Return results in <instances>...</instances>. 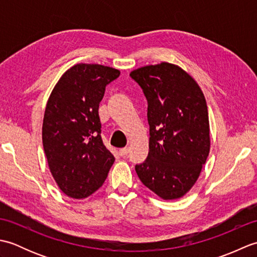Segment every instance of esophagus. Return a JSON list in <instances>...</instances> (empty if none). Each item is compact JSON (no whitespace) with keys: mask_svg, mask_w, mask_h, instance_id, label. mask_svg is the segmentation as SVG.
Returning <instances> with one entry per match:
<instances>
[{"mask_svg":"<svg viewBox=\"0 0 257 257\" xmlns=\"http://www.w3.org/2000/svg\"><path fill=\"white\" fill-rule=\"evenodd\" d=\"M128 152H129V147H124V148L119 150V155L121 157H125L128 155Z\"/></svg>","mask_w":257,"mask_h":257,"instance_id":"34e87169","label":"esophagus"}]
</instances>
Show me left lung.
I'll return each mask as SVG.
<instances>
[{
	"label": "left lung",
	"mask_w": 257,
	"mask_h": 257,
	"mask_svg": "<svg viewBox=\"0 0 257 257\" xmlns=\"http://www.w3.org/2000/svg\"><path fill=\"white\" fill-rule=\"evenodd\" d=\"M148 101L149 154L136 165L139 179L165 200L183 196L198 180L210 152L209 113L199 85L173 64L130 74Z\"/></svg>",
	"instance_id": "1"
}]
</instances>
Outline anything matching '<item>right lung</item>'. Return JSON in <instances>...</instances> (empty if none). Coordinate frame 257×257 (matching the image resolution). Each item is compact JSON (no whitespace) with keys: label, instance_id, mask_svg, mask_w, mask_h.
<instances>
[{"label":"right lung","instance_id":"obj_1","mask_svg":"<svg viewBox=\"0 0 257 257\" xmlns=\"http://www.w3.org/2000/svg\"><path fill=\"white\" fill-rule=\"evenodd\" d=\"M118 69L98 64L69 68L48 98L43 121V147L59 189L84 199L99 189L114 162L101 139L98 113L106 86Z\"/></svg>","mask_w":257,"mask_h":257}]
</instances>
